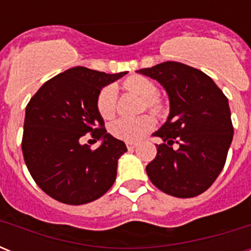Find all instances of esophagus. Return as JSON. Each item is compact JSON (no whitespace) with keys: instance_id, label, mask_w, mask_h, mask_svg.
<instances>
[{"instance_id":"obj_1","label":"esophagus","mask_w":251,"mask_h":251,"mask_svg":"<svg viewBox=\"0 0 251 251\" xmlns=\"http://www.w3.org/2000/svg\"><path fill=\"white\" fill-rule=\"evenodd\" d=\"M137 147V145L136 143H133V142H127V148L129 151H132V150H134V148Z\"/></svg>"}]
</instances>
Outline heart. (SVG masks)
I'll return each mask as SVG.
<instances>
[{"instance_id":"b5f03b06","label":"heart","mask_w":251,"mask_h":251,"mask_svg":"<svg viewBox=\"0 0 251 251\" xmlns=\"http://www.w3.org/2000/svg\"><path fill=\"white\" fill-rule=\"evenodd\" d=\"M123 86L127 90L141 95L146 99V105L154 114H161L163 105L157 99V86L154 83L143 76H129L123 81ZM115 103H117V92L113 85L104 86L99 92L97 98V109L101 118L110 119L115 114ZM154 126V119L146 114L134 119L121 118L113 122L109 126V133L114 138L127 142L139 141L146 133L150 132Z\"/></svg>"}]
</instances>
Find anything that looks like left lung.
Wrapping results in <instances>:
<instances>
[{
    "instance_id": "8db88e82",
    "label": "left lung",
    "mask_w": 251,
    "mask_h": 251,
    "mask_svg": "<svg viewBox=\"0 0 251 251\" xmlns=\"http://www.w3.org/2000/svg\"><path fill=\"white\" fill-rule=\"evenodd\" d=\"M138 73L161 83L171 104L167 122L153 134L163 143L146 167L151 182L171 196H199L220 175L231 145L227 98L208 75L182 63L165 61Z\"/></svg>"
}]
</instances>
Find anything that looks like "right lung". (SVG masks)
<instances>
[{
	"label": "right lung",
	"instance_id": "obj_1",
	"mask_svg": "<svg viewBox=\"0 0 251 251\" xmlns=\"http://www.w3.org/2000/svg\"><path fill=\"white\" fill-rule=\"evenodd\" d=\"M127 74H105L75 66L51 77L26 106L22 154L36 185L68 205H83L103 196L117 177L124 142L106 133L97 98L106 84ZM84 136L103 139L93 151Z\"/></svg>",
	"mask_w": 251,
	"mask_h": 251
}]
</instances>
